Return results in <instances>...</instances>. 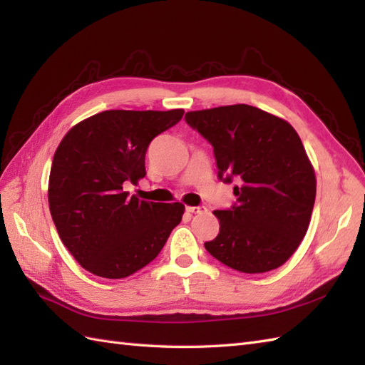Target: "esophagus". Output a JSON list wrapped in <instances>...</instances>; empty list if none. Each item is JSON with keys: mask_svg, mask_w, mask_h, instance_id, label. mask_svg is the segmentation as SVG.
I'll use <instances>...</instances> for the list:
<instances>
[{"mask_svg": "<svg viewBox=\"0 0 365 365\" xmlns=\"http://www.w3.org/2000/svg\"><path fill=\"white\" fill-rule=\"evenodd\" d=\"M207 208L204 205H199V207H187V212L188 213H202L205 212Z\"/></svg>", "mask_w": 365, "mask_h": 365, "instance_id": "34e87169", "label": "esophagus"}]
</instances>
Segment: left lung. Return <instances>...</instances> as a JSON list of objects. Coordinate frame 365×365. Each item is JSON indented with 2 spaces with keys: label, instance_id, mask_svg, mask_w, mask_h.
<instances>
[{
  "label": "left lung",
  "instance_id": "1",
  "mask_svg": "<svg viewBox=\"0 0 365 365\" xmlns=\"http://www.w3.org/2000/svg\"><path fill=\"white\" fill-rule=\"evenodd\" d=\"M185 120L212 144L220 180L238 182L237 202L213 212L220 234L205 250L242 273L284 265L306 235L317 191L297 131L251 105L191 111Z\"/></svg>",
  "mask_w": 365,
  "mask_h": 365
}]
</instances>
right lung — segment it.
Returning <instances> with one entry per match:
<instances>
[{
  "label": "right lung",
  "mask_w": 365,
  "mask_h": 365,
  "mask_svg": "<svg viewBox=\"0 0 365 365\" xmlns=\"http://www.w3.org/2000/svg\"><path fill=\"white\" fill-rule=\"evenodd\" d=\"M183 110H110L68 131L54 152L48 204L54 226L89 273L122 279L150 263L182 221L180 202L130 196L125 187L145 177V152L174 127Z\"/></svg>",
  "instance_id": "obj_1"
}]
</instances>
